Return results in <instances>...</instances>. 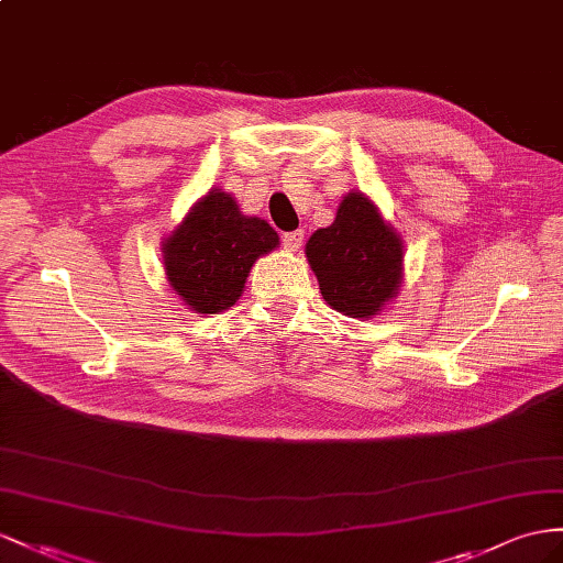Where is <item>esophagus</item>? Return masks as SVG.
<instances>
[{"instance_id":"34e87169","label":"esophagus","mask_w":563,"mask_h":563,"mask_svg":"<svg viewBox=\"0 0 563 563\" xmlns=\"http://www.w3.org/2000/svg\"><path fill=\"white\" fill-rule=\"evenodd\" d=\"M301 242H305V233H301V230H295V233L283 235V244H285L287 252H299Z\"/></svg>"}]
</instances>
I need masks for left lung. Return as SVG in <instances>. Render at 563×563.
I'll list each match as a JSON object with an SVG mask.
<instances>
[{
    "instance_id": "left-lung-1",
    "label": "left lung",
    "mask_w": 563,
    "mask_h": 563,
    "mask_svg": "<svg viewBox=\"0 0 563 563\" xmlns=\"http://www.w3.org/2000/svg\"><path fill=\"white\" fill-rule=\"evenodd\" d=\"M307 262L330 309L376 319L405 280V240L362 190L342 197L335 221L309 238Z\"/></svg>"
}]
</instances>
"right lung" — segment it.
I'll return each mask as SVG.
<instances>
[{"mask_svg":"<svg viewBox=\"0 0 563 563\" xmlns=\"http://www.w3.org/2000/svg\"><path fill=\"white\" fill-rule=\"evenodd\" d=\"M278 244L264 219L244 216L233 195L211 187L164 238L166 280L190 311L221 313L242 297L256 258Z\"/></svg>","mask_w":563,"mask_h":563,"instance_id":"add662e5","label":"right lung"}]
</instances>
